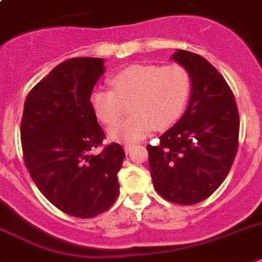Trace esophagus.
Instances as JSON below:
<instances>
[{"label":"esophagus","instance_id":"34e87169","mask_svg":"<svg viewBox=\"0 0 262 262\" xmlns=\"http://www.w3.org/2000/svg\"><path fill=\"white\" fill-rule=\"evenodd\" d=\"M133 148H134V144H126V146H124V151H126L127 154H129V152L133 151Z\"/></svg>","mask_w":262,"mask_h":262}]
</instances>
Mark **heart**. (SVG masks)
Wrapping results in <instances>:
<instances>
[{
    "label": "heart",
    "instance_id": "heart-1",
    "mask_svg": "<svg viewBox=\"0 0 262 262\" xmlns=\"http://www.w3.org/2000/svg\"><path fill=\"white\" fill-rule=\"evenodd\" d=\"M111 90L99 88L91 94L94 114L111 127L126 113L124 104L132 103L133 115L112 127L115 142L134 143L151 129H167L182 116L191 94V76L181 64H133L110 77Z\"/></svg>",
    "mask_w": 262,
    "mask_h": 262
}]
</instances>
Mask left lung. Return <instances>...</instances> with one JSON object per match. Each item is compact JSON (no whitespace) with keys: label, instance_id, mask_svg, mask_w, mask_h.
<instances>
[{"label":"left lung","instance_id":"obj_1","mask_svg":"<svg viewBox=\"0 0 262 262\" xmlns=\"http://www.w3.org/2000/svg\"><path fill=\"white\" fill-rule=\"evenodd\" d=\"M191 76L189 107L179 122L147 146L157 193L178 205L206 200L230 171L238 148L239 116L234 95L221 73L202 56L172 55Z\"/></svg>","mask_w":262,"mask_h":262}]
</instances>
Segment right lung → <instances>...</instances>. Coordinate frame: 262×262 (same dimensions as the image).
<instances>
[{
  "label": "right lung",
  "mask_w": 262,
  "mask_h": 262,
  "mask_svg": "<svg viewBox=\"0 0 262 262\" xmlns=\"http://www.w3.org/2000/svg\"><path fill=\"white\" fill-rule=\"evenodd\" d=\"M103 73V58L62 61L30 90L21 119L30 178L52 205L77 218L96 217L114 205L126 158L119 143L90 152L105 136L90 101Z\"/></svg>",
  "instance_id": "right-lung-1"
}]
</instances>
